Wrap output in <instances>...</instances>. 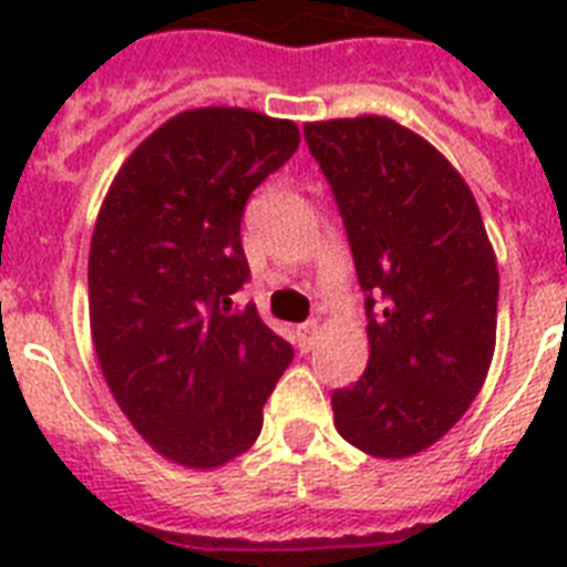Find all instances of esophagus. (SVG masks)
<instances>
[{
	"label": "esophagus",
	"instance_id": "obj_1",
	"mask_svg": "<svg viewBox=\"0 0 567 567\" xmlns=\"http://www.w3.org/2000/svg\"><path fill=\"white\" fill-rule=\"evenodd\" d=\"M320 338V327L318 323H302L300 329H297V344H300L302 353H309V350H315V344H318Z\"/></svg>",
	"mask_w": 567,
	"mask_h": 567
}]
</instances>
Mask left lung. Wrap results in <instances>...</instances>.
<instances>
[{
	"mask_svg": "<svg viewBox=\"0 0 567 567\" xmlns=\"http://www.w3.org/2000/svg\"><path fill=\"white\" fill-rule=\"evenodd\" d=\"M368 291V371L332 394L341 439L409 458L474 403L497 344V256L458 171L391 117L306 123Z\"/></svg>",
	"mask_w": 567,
	"mask_h": 567,
	"instance_id": "1",
	"label": "left lung"
}]
</instances>
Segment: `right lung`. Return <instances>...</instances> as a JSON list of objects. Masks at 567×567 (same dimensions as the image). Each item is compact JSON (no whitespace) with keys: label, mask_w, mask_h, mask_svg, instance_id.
I'll list each match as a JSON object with an SVG mask.
<instances>
[{"label":"right lung","mask_w":567,"mask_h":567,"mask_svg":"<svg viewBox=\"0 0 567 567\" xmlns=\"http://www.w3.org/2000/svg\"><path fill=\"white\" fill-rule=\"evenodd\" d=\"M300 146V128L249 109H190L135 146L102 199L87 258L102 377L155 453L214 471L256 444L291 344L256 306L240 217Z\"/></svg>","instance_id":"right-lung-1"}]
</instances>
